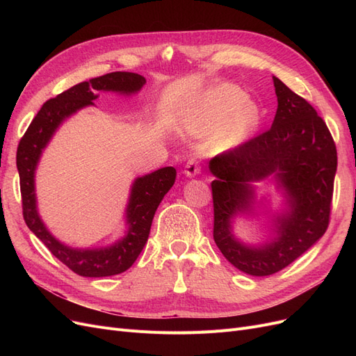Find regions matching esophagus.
<instances>
[{
    "label": "esophagus",
    "instance_id": "1",
    "mask_svg": "<svg viewBox=\"0 0 356 356\" xmlns=\"http://www.w3.org/2000/svg\"><path fill=\"white\" fill-rule=\"evenodd\" d=\"M184 174L187 175V177H190V178H193V177H196V175H199L200 174V166H199V163L196 160H188L187 161V165H186V168H184Z\"/></svg>",
    "mask_w": 356,
    "mask_h": 356
}]
</instances>
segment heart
Masks as SVG:
<instances>
[{
  "instance_id": "heart-1",
  "label": "heart",
  "mask_w": 356,
  "mask_h": 356,
  "mask_svg": "<svg viewBox=\"0 0 356 356\" xmlns=\"http://www.w3.org/2000/svg\"><path fill=\"white\" fill-rule=\"evenodd\" d=\"M260 122V110L252 102L243 99V93L234 86H220L204 96L191 123L200 132L217 129V139L227 147L242 144Z\"/></svg>"
}]
</instances>
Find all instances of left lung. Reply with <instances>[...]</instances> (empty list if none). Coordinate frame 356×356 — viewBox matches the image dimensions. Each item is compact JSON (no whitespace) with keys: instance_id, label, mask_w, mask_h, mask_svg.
Masks as SVG:
<instances>
[{"instance_id":"obj_1","label":"left lung","mask_w":356,"mask_h":356,"mask_svg":"<svg viewBox=\"0 0 356 356\" xmlns=\"http://www.w3.org/2000/svg\"><path fill=\"white\" fill-rule=\"evenodd\" d=\"M277 110L272 127L209 161L213 241L241 272L268 276L296 261L325 233L330 221L337 149L325 122L306 99L273 77ZM272 177L283 191L284 209L271 217L274 236L251 245L234 236L238 214H254L255 181Z\"/></svg>"}]
</instances>
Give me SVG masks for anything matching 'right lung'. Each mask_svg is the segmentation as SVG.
I'll list each match as a JSON object with an SVG mask.
<instances>
[{
  "label": "right lung",
  "mask_w": 356,
  "mask_h": 356,
  "mask_svg": "<svg viewBox=\"0 0 356 356\" xmlns=\"http://www.w3.org/2000/svg\"><path fill=\"white\" fill-rule=\"evenodd\" d=\"M144 84L145 79L143 75L122 71L75 84L41 106L19 143L16 165L20 178L25 222L59 261L80 276H113L126 272L135 263L148 241L149 229L161 199L174 186L177 170L175 168L166 166L152 174L138 177L134 181L124 211L127 230L123 238L108 246L72 248L56 239L38 213L35 195V170L38 161L59 126L84 106L95 105L93 101L98 98V92H114L131 96L141 90Z\"/></svg>",
  "instance_id": "add662e5"
}]
</instances>
